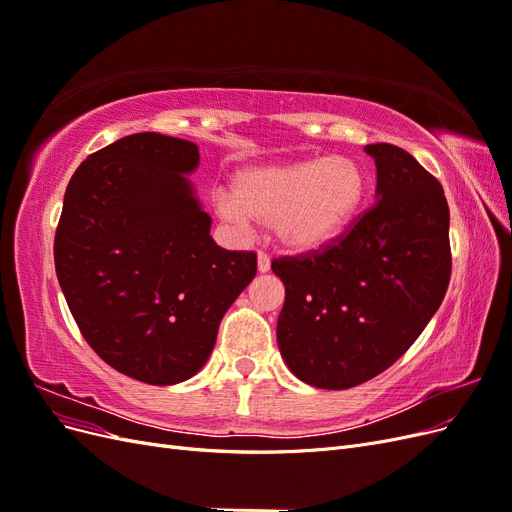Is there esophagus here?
Instances as JSON below:
<instances>
[{"instance_id":"34e87169","label":"esophagus","mask_w":512,"mask_h":512,"mask_svg":"<svg viewBox=\"0 0 512 512\" xmlns=\"http://www.w3.org/2000/svg\"><path fill=\"white\" fill-rule=\"evenodd\" d=\"M271 269V256L267 252H258V271L267 273Z\"/></svg>"}]
</instances>
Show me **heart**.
<instances>
[{"label": "heart", "mask_w": 512, "mask_h": 512, "mask_svg": "<svg viewBox=\"0 0 512 512\" xmlns=\"http://www.w3.org/2000/svg\"><path fill=\"white\" fill-rule=\"evenodd\" d=\"M367 190L363 166L348 156L309 158L245 168L235 196L218 194L222 218L243 224L247 215L271 224L292 250H318L342 232Z\"/></svg>", "instance_id": "obj_1"}]
</instances>
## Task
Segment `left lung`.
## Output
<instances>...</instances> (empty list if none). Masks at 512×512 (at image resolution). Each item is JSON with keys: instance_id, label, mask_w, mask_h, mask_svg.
I'll use <instances>...</instances> for the list:
<instances>
[{"instance_id": "8db88e82", "label": "left lung", "mask_w": 512, "mask_h": 512, "mask_svg": "<svg viewBox=\"0 0 512 512\" xmlns=\"http://www.w3.org/2000/svg\"><path fill=\"white\" fill-rule=\"evenodd\" d=\"M376 196L346 232L271 269L286 286L277 346L299 380L352 389L389 369L438 312L451 280L448 203L408 151L367 145Z\"/></svg>"}]
</instances>
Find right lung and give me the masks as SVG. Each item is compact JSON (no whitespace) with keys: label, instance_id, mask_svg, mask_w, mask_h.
Segmentation results:
<instances>
[{"label":"right lung","instance_id":"1","mask_svg":"<svg viewBox=\"0 0 512 512\" xmlns=\"http://www.w3.org/2000/svg\"><path fill=\"white\" fill-rule=\"evenodd\" d=\"M198 160L183 138H119L76 168L55 232L57 280L85 342L156 386L207 363L226 309L256 275L254 252L211 239L185 179Z\"/></svg>","mask_w":512,"mask_h":512}]
</instances>
